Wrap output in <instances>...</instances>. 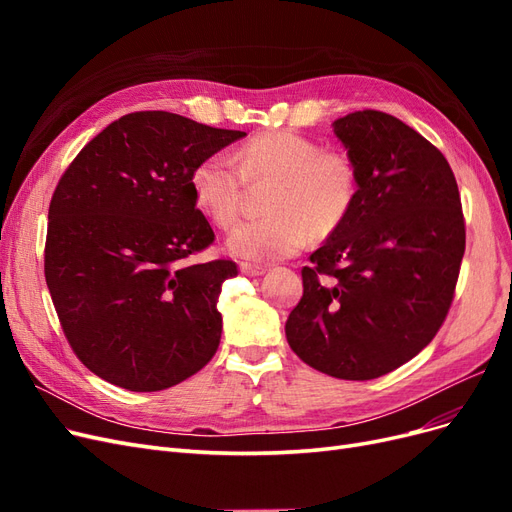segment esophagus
<instances>
[{"label": "esophagus", "instance_id": "1", "mask_svg": "<svg viewBox=\"0 0 512 512\" xmlns=\"http://www.w3.org/2000/svg\"><path fill=\"white\" fill-rule=\"evenodd\" d=\"M267 269L265 267H258V265H252V262H241V273L243 275H250V277H258L265 273Z\"/></svg>", "mask_w": 512, "mask_h": 512}]
</instances>
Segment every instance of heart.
Listing matches in <instances>:
<instances>
[{"mask_svg": "<svg viewBox=\"0 0 512 512\" xmlns=\"http://www.w3.org/2000/svg\"><path fill=\"white\" fill-rule=\"evenodd\" d=\"M277 179L271 215L245 220L226 239L228 252L252 262L297 254L316 235L344 222L359 188L354 162L290 130L262 132L243 143L235 158L211 153L190 177L194 203L218 226H230L241 211L245 181Z\"/></svg>", "mask_w": 512, "mask_h": 512, "instance_id": "heart-1", "label": "heart"}]
</instances>
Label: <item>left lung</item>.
I'll return each mask as SVG.
<instances>
[{
  "label": "left lung",
  "mask_w": 512,
  "mask_h": 512,
  "mask_svg": "<svg viewBox=\"0 0 512 512\" xmlns=\"http://www.w3.org/2000/svg\"><path fill=\"white\" fill-rule=\"evenodd\" d=\"M359 173L356 198L303 267L286 320L299 359L342 380H374L408 363L451 307L463 252L457 181L427 138L393 115L333 121Z\"/></svg>",
  "instance_id": "obj_1"
}]
</instances>
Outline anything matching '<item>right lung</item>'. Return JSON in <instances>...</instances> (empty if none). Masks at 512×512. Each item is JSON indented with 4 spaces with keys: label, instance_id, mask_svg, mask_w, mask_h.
I'll list each match as a JSON object with an SVG mask.
<instances>
[{
    "label": "right lung",
    "instance_id": "1",
    "mask_svg": "<svg viewBox=\"0 0 512 512\" xmlns=\"http://www.w3.org/2000/svg\"><path fill=\"white\" fill-rule=\"evenodd\" d=\"M245 132L166 111L123 115L61 175L49 207L44 277L68 342L102 380L162 391L220 346L232 260L190 265L215 239L190 177Z\"/></svg>",
    "mask_w": 512,
    "mask_h": 512
}]
</instances>
